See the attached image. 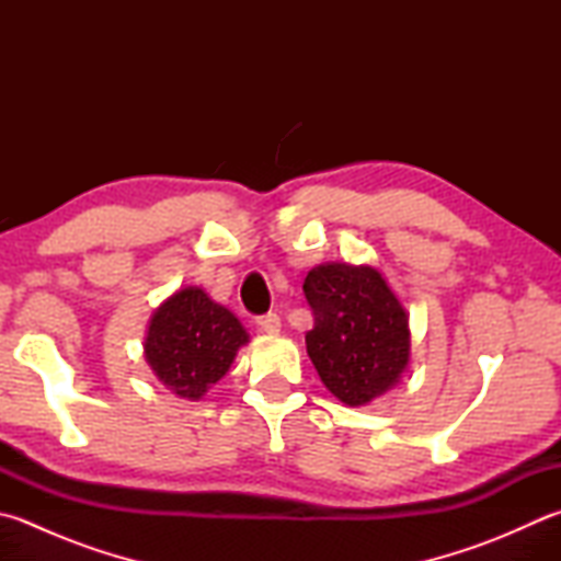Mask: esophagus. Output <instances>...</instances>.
I'll return each instance as SVG.
<instances>
[{
  "mask_svg": "<svg viewBox=\"0 0 561 561\" xmlns=\"http://www.w3.org/2000/svg\"><path fill=\"white\" fill-rule=\"evenodd\" d=\"M256 324H259V330H261V332H266V334H276V332H280V317H278L276 312L259 314V317H256Z\"/></svg>",
  "mask_w": 561,
  "mask_h": 561,
  "instance_id": "esophagus-1",
  "label": "esophagus"
}]
</instances>
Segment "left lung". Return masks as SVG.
<instances>
[{
  "mask_svg": "<svg viewBox=\"0 0 561 561\" xmlns=\"http://www.w3.org/2000/svg\"><path fill=\"white\" fill-rule=\"evenodd\" d=\"M314 324L305 334L322 383L346 405H366L408 366V314L376 268L327 263L305 278Z\"/></svg>",
  "mask_w": 561,
  "mask_h": 561,
  "instance_id": "obj_1",
  "label": "left lung"
}]
</instances>
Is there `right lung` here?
<instances>
[{"label":"right lung","mask_w":561,"mask_h":561,"mask_svg":"<svg viewBox=\"0 0 561 561\" xmlns=\"http://www.w3.org/2000/svg\"><path fill=\"white\" fill-rule=\"evenodd\" d=\"M249 334L227 308L203 288H185L151 317L144 352L158 380L171 393L197 400L229 371Z\"/></svg>","instance_id":"obj_1"}]
</instances>
